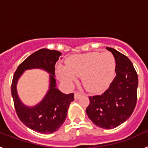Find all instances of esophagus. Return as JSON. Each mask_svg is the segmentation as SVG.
<instances>
[{
  "instance_id": "obj_1",
  "label": "esophagus",
  "mask_w": 148,
  "mask_h": 148,
  "mask_svg": "<svg viewBox=\"0 0 148 148\" xmlns=\"http://www.w3.org/2000/svg\"><path fill=\"white\" fill-rule=\"evenodd\" d=\"M80 97H81L80 93H78V92H75V94H74V99H75V100H78Z\"/></svg>"
}]
</instances>
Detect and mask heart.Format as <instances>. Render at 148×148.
I'll use <instances>...</instances> for the list:
<instances>
[{"label": "heart", "instance_id": "b5f03b06", "mask_svg": "<svg viewBox=\"0 0 148 148\" xmlns=\"http://www.w3.org/2000/svg\"><path fill=\"white\" fill-rule=\"evenodd\" d=\"M115 70L116 60L112 53L92 52L70 56L65 61V66L56 67V73L66 86L73 85L77 76H81L84 87L89 92H99L108 87Z\"/></svg>", "mask_w": 148, "mask_h": 148}]
</instances>
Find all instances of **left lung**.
I'll return each mask as SVG.
<instances>
[{
	"label": "left lung",
	"mask_w": 148,
	"mask_h": 148,
	"mask_svg": "<svg viewBox=\"0 0 148 148\" xmlns=\"http://www.w3.org/2000/svg\"><path fill=\"white\" fill-rule=\"evenodd\" d=\"M116 60V76L100 95L90 96L86 113L96 126L113 129L126 121L136 104L138 75L130 59L110 47Z\"/></svg>",
	"instance_id": "1"
}]
</instances>
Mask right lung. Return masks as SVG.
Returning <instances> with one entry per match:
<instances>
[{
	"mask_svg": "<svg viewBox=\"0 0 148 148\" xmlns=\"http://www.w3.org/2000/svg\"><path fill=\"white\" fill-rule=\"evenodd\" d=\"M61 56L57 50L39 49L18 66L13 76L12 96L17 115L27 127L38 133L49 134L58 130L66 120L70 103L74 100V94L63 93L57 88L55 65L62 58ZM33 69H40L49 73V88L40 103L27 106L20 100L16 85L23 73Z\"/></svg>",
	"mask_w": 148,
	"mask_h": 148,
	"instance_id": "right-lung-1",
	"label": "right lung"
}]
</instances>
